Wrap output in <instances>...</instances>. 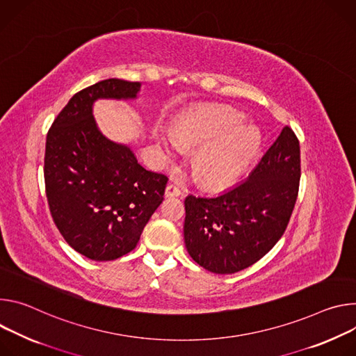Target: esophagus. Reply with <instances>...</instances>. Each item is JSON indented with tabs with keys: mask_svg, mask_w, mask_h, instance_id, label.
<instances>
[{
	"mask_svg": "<svg viewBox=\"0 0 356 356\" xmlns=\"http://www.w3.org/2000/svg\"><path fill=\"white\" fill-rule=\"evenodd\" d=\"M182 192L175 184H168L165 188V198H174V196H179Z\"/></svg>",
	"mask_w": 356,
	"mask_h": 356,
	"instance_id": "obj_1",
	"label": "esophagus"
}]
</instances>
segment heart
I'll use <instances>...</instances> for the list:
<instances>
[{"label":"heart","instance_id":"obj_1","mask_svg":"<svg viewBox=\"0 0 356 356\" xmlns=\"http://www.w3.org/2000/svg\"><path fill=\"white\" fill-rule=\"evenodd\" d=\"M241 115L225 107L196 110L177 123L174 131L156 130L155 140L168 158L182 148H198L192 156V172L202 185L222 188L238 179L254 158L260 137Z\"/></svg>","mask_w":356,"mask_h":356}]
</instances>
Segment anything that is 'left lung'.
I'll return each instance as SVG.
<instances>
[{"mask_svg":"<svg viewBox=\"0 0 356 356\" xmlns=\"http://www.w3.org/2000/svg\"><path fill=\"white\" fill-rule=\"evenodd\" d=\"M300 177V143L286 126L246 181L209 198L186 196L184 241L189 256L216 274L254 264L283 236Z\"/></svg>","mask_w":356,"mask_h":356,"instance_id":"obj_1","label":"left lung"}]
</instances>
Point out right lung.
Here are the masks:
<instances>
[{
	"label": "right lung",
	"mask_w": 356,
	"mask_h": 356,
	"mask_svg": "<svg viewBox=\"0 0 356 356\" xmlns=\"http://www.w3.org/2000/svg\"><path fill=\"white\" fill-rule=\"evenodd\" d=\"M140 82L106 79L76 93L47 136L45 189L51 215L77 253L110 261L130 253L161 205L168 178L147 171L131 148L99 130V99L133 100Z\"/></svg>",
	"instance_id": "obj_1"
}]
</instances>
